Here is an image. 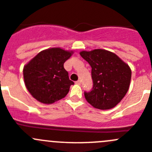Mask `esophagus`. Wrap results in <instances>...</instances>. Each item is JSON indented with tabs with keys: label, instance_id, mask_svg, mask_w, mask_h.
I'll return each mask as SVG.
<instances>
[{
	"label": "esophagus",
	"instance_id": "esophagus-1",
	"mask_svg": "<svg viewBox=\"0 0 152 152\" xmlns=\"http://www.w3.org/2000/svg\"><path fill=\"white\" fill-rule=\"evenodd\" d=\"M75 83H76V84H78V85H80V83H81V81H80V80H77V81L75 82Z\"/></svg>",
	"mask_w": 152,
	"mask_h": 152
}]
</instances>
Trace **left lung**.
<instances>
[{"mask_svg": "<svg viewBox=\"0 0 152 152\" xmlns=\"http://www.w3.org/2000/svg\"><path fill=\"white\" fill-rule=\"evenodd\" d=\"M80 55L92 68L93 87L84 92L87 101L101 110L116 106L129 90L132 74L129 65L114 53L102 49L81 51Z\"/></svg>", "mask_w": 152, "mask_h": 152, "instance_id": "8db88e82", "label": "left lung"}]
</instances>
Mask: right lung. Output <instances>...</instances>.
Here are the masks:
<instances>
[{
  "label": "right lung",
  "mask_w": 152,
  "mask_h": 152,
  "mask_svg": "<svg viewBox=\"0 0 152 152\" xmlns=\"http://www.w3.org/2000/svg\"><path fill=\"white\" fill-rule=\"evenodd\" d=\"M72 53L59 47L50 48L39 53L25 65V84L37 101L52 104L68 94L74 82L69 80L64 63Z\"/></svg>",
  "instance_id": "add662e5"
}]
</instances>
